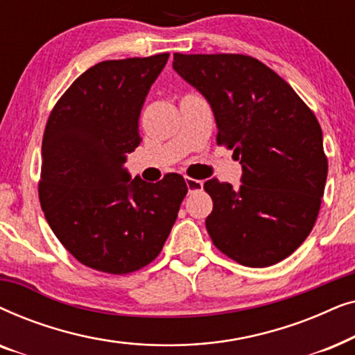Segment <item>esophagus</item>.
I'll use <instances>...</instances> for the list:
<instances>
[{
    "label": "esophagus",
    "mask_w": 355,
    "mask_h": 355,
    "mask_svg": "<svg viewBox=\"0 0 355 355\" xmlns=\"http://www.w3.org/2000/svg\"><path fill=\"white\" fill-rule=\"evenodd\" d=\"M186 184H187L189 192L200 191V189L203 187V182L202 181H198V179H193V178H189V176H186Z\"/></svg>",
    "instance_id": "1"
}]
</instances>
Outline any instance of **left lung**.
I'll use <instances>...</instances> for the list:
<instances>
[{"label":"left lung","mask_w":355,"mask_h":355,"mask_svg":"<svg viewBox=\"0 0 355 355\" xmlns=\"http://www.w3.org/2000/svg\"><path fill=\"white\" fill-rule=\"evenodd\" d=\"M174 71L215 114L216 144L241 159V186L203 184L213 200L205 226L237 263L271 266L289 257L317 221L328 159L313 111L288 82L247 55L174 53Z\"/></svg>","instance_id":"1"}]
</instances>
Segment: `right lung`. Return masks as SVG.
I'll return each mask as SVG.
<instances>
[{"instance_id": "add662e5", "label": "right lung", "mask_w": 355, "mask_h": 355, "mask_svg": "<svg viewBox=\"0 0 355 355\" xmlns=\"http://www.w3.org/2000/svg\"><path fill=\"white\" fill-rule=\"evenodd\" d=\"M169 53L101 61L72 82L46 121L38 197L48 225L82 265L128 275L157 259L187 184L124 169L140 145L139 116Z\"/></svg>"}]
</instances>
